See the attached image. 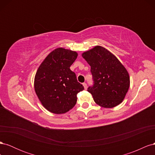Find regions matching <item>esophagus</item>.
Segmentation results:
<instances>
[{"mask_svg": "<svg viewBox=\"0 0 155 155\" xmlns=\"http://www.w3.org/2000/svg\"><path fill=\"white\" fill-rule=\"evenodd\" d=\"M83 85L84 87V88H85V89H87V85L85 83H83Z\"/></svg>", "mask_w": 155, "mask_h": 155, "instance_id": "esophagus-1", "label": "esophagus"}]
</instances>
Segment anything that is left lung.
Here are the masks:
<instances>
[{
	"mask_svg": "<svg viewBox=\"0 0 155 155\" xmlns=\"http://www.w3.org/2000/svg\"><path fill=\"white\" fill-rule=\"evenodd\" d=\"M88 64L94 86L88 87L95 103L104 108H113L123 101L130 87L127 70L116 56L101 46L81 54Z\"/></svg>",
	"mask_w": 155,
	"mask_h": 155,
	"instance_id": "8db88e82",
	"label": "left lung"
}]
</instances>
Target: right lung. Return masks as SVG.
Wrapping results in <instances>:
<instances>
[{"label":"right lung","mask_w":155,"mask_h":155,"mask_svg":"<svg viewBox=\"0 0 155 155\" xmlns=\"http://www.w3.org/2000/svg\"><path fill=\"white\" fill-rule=\"evenodd\" d=\"M76 51L57 48L46 56L37 69L34 89L41 104L54 114L66 113L76 105L84 87L70 67L78 57Z\"/></svg>","instance_id":"1"}]
</instances>
